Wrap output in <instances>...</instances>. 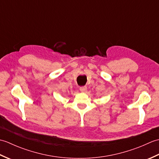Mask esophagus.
I'll return each mask as SVG.
<instances>
[{"instance_id": "obj_1", "label": "esophagus", "mask_w": 159, "mask_h": 159, "mask_svg": "<svg viewBox=\"0 0 159 159\" xmlns=\"http://www.w3.org/2000/svg\"><path fill=\"white\" fill-rule=\"evenodd\" d=\"M87 87L86 86H83V87H80V91L82 92H85L87 90Z\"/></svg>"}]
</instances>
